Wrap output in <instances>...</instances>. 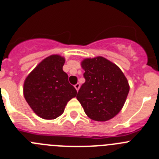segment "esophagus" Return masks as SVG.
Returning a JSON list of instances; mask_svg holds the SVG:
<instances>
[{"mask_svg": "<svg viewBox=\"0 0 159 159\" xmlns=\"http://www.w3.org/2000/svg\"><path fill=\"white\" fill-rule=\"evenodd\" d=\"M74 87H75V89H76L77 92H78L79 89H80V84H76Z\"/></svg>", "mask_w": 159, "mask_h": 159, "instance_id": "34e87169", "label": "esophagus"}]
</instances>
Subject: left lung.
<instances>
[{"mask_svg":"<svg viewBox=\"0 0 159 159\" xmlns=\"http://www.w3.org/2000/svg\"><path fill=\"white\" fill-rule=\"evenodd\" d=\"M85 83L77 94L84 112L91 119L105 122L117 116L130 91L121 69L102 57L86 58L81 62Z\"/></svg>","mask_w":159,"mask_h":159,"instance_id":"obj_1","label":"left lung"}]
</instances>
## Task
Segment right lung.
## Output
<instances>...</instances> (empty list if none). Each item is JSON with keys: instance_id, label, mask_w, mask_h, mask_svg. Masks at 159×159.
<instances>
[{"instance_id": "right-lung-1", "label": "right lung", "mask_w": 159, "mask_h": 159, "mask_svg": "<svg viewBox=\"0 0 159 159\" xmlns=\"http://www.w3.org/2000/svg\"><path fill=\"white\" fill-rule=\"evenodd\" d=\"M64 63L65 59L60 55L49 56L37 64L24 82L25 99L34 113L43 119L61 116L67 102L76 96V90L63 71Z\"/></svg>"}]
</instances>
